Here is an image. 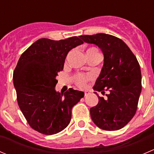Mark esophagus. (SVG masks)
Returning a JSON list of instances; mask_svg holds the SVG:
<instances>
[{"mask_svg": "<svg viewBox=\"0 0 154 154\" xmlns=\"http://www.w3.org/2000/svg\"><path fill=\"white\" fill-rule=\"evenodd\" d=\"M88 94H89V92H88V91H85V96H87Z\"/></svg>", "mask_w": 154, "mask_h": 154, "instance_id": "esophagus-1", "label": "esophagus"}]
</instances>
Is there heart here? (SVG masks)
<instances>
[{"label":"heart","instance_id":"b5f03b06","mask_svg":"<svg viewBox=\"0 0 154 154\" xmlns=\"http://www.w3.org/2000/svg\"><path fill=\"white\" fill-rule=\"evenodd\" d=\"M97 51V50L94 48H90L87 50L86 54H88V53L89 52H92V51ZM89 76L84 75V74H77L75 77V81L76 83H77V84L80 87H84L85 85H86V81L88 80H89Z\"/></svg>","mask_w":154,"mask_h":154}]
</instances>
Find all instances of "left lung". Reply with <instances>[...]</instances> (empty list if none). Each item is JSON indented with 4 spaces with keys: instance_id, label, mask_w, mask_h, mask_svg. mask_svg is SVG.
Returning a JSON list of instances; mask_svg holds the SVG:
<instances>
[{
    "instance_id": "8db88e82",
    "label": "left lung",
    "mask_w": 154,
    "mask_h": 154,
    "mask_svg": "<svg viewBox=\"0 0 154 154\" xmlns=\"http://www.w3.org/2000/svg\"><path fill=\"white\" fill-rule=\"evenodd\" d=\"M80 38L97 45L103 54V67L93 89L101 93L104 90L109 91L107 99L98 96V103L90 109L91 119L102 130H120L136 114L142 91L137 59L128 46L114 35L97 33Z\"/></svg>"
}]
</instances>
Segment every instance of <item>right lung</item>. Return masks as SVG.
Here are the masks:
<instances>
[{
    "instance_id": "1",
    "label": "right lung",
    "mask_w": 154,
    "mask_h": 154,
    "mask_svg": "<svg viewBox=\"0 0 154 154\" xmlns=\"http://www.w3.org/2000/svg\"><path fill=\"white\" fill-rule=\"evenodd\" d=\"M83 42L77 36L66 39L40 38L21 54L13 73L17 101L33 130L54 135L64 130L71 109L84 92L69 88L60 94L55 87L68 53Z\"/></svg>"
}]
</instances>
